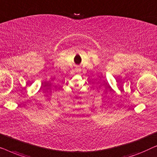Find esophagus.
<instances>
[{
	"label": "esophagus",
	"instance_id": "34e87169",
	"mask_svg": "<svg viewBox=\"0 0 157 157\" xmlns=\"http://www.w3.org/2000/svg\"><path fill=\"white\" fill-rule=\"evenodd\" d=\"M81 71V69L79 68H76V72H78V71Z\"/></svg>",
	"mask_w": 157,
	"mask_h": 157
}]
</instances>
